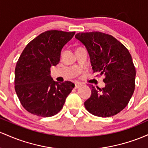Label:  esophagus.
I'll list each match as a JSON object with an SVG mask.
<instances>
[{
  "label": "esophagus",
  "instance_id": "1",
  "mask_svg": "<svg viewBox=\"0 0 148 148\" xmlns=\"http://www.w3.org/2000/svg\"><path fill=\"white\" fill-rule=\"evenodd\" d=\"M81 86H82V84L79 82H76L75 84V89H78V88L80 87Z\"/></svg>",
  "mask_w": 148,
  "mask_h": 148
}]
</instances>
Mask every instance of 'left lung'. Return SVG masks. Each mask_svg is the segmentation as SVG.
Wrapping results in <instances>:
<instances>
[{"label": "left lung", "instance_id": "1", "mask_svg": "<svg viewBox=\"0 0 148 148\" xmlns=\"http://www.w3.org/2000/svg\"><path fill=\"white\" fill-rule=\"evenodd\" d=\"M76 39L87 48L93 72L105 76L104 88L92 85V95L84 102L88 112L108 117L122 111L135 89L136 69L127 48L111 35L92 31L78 33Z\"/></svg>", "mask_w": 148, "mask_h": 148}]
</instances>
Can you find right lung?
I'll use <instances>...</instances> for the list:
<instances>
[{"label":"right lung","mask_w":148,"mask_h":148,"mask_svg":"<svg viewBox=\"0 0 148 148\" xmlns=\"http://www.w3.org/2000/svg\"><path fill=\"white\" fill-rule=\"evenodd\" d=\"M75 32L51 30L30 42L21 52L14 71V89L23 107L40 117L55 115L75 87L70 81L54 82L50 68L60 61L63 47Z\"/></svg>","instance_id":"1"}]
</instances>
